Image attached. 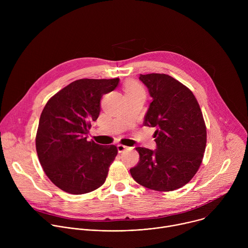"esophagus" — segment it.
I'll list each match as a JSON object with an SVG mask.
<instances>
[{
	"mask_svg": "<svg viewBox=\"0 0 248 248\" xmlns=\"http://www.w3.org/2000/svg\"><path fill=\"white\" fill-rule=\"evenodd\" d=\"M117 148H118V152H119V153H123V152H124L128 147L125 146V145L118 144V145H117Z\"/></svg>",
	"mask_w": 248,
	"mask_h": 248,
	"instance_id": "obj_1",
	"label": "esophagus"
}]
</instances>
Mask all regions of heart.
<instances>
[{
  "label": "heart",
  "instance_id": "1",
  "mask_svg": "<svg viewBox=\"0 0 248 248\" xmlns=\"http://www.w3.org/2000/svg\"><path fill=\"white\" fill-rule=\"evenodd\" d=\"M124 93L125 95H133L137 93H144V91L137 82L129 81L124 85Z\"/></svg>",
  "mask_w": 248,
  "mask_h": 248
}]
</instances>
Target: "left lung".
<instances>
[{
  "label": "left lung",
  "instance_id": "obj_1",
  "mask_svg": "<svg viewBox=\"0 0 248 248\" xmlns=\"http://www.w3.org/2000/svg\"><path fill=\"white\" fill-rule=\"evenodd\" d=\"M152 102L144 125L156 127V149L136 147L140 160L130 169L147 188L171 191L186 185L199 169L206 146V126L193 93L164 74L140 75Z\"/></svg>",
  "mask_w": 248,
  "mask_h": 248
}]
</instances>
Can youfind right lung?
Returning <instances> with one entry per match:
<instances>
[{"mask_svg":"<svg viewBox=\"0 0 248 248\" xmlns=\"http://www.w3.org/2000/svg\"><path fill=\"white\" fill-rule=\"evenodd\" d=\"M120 78L78 79L55 94L39 120L36 151L51 182L72 194L100 187L118 149L87 141L91 122L100 114L104 94L117 88Z\"/></svg>","mask_w":248,"mask_h":248,"instance_id":"obj_1","label":"right lung"}]
</instances>
